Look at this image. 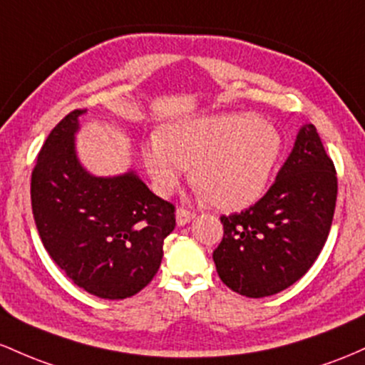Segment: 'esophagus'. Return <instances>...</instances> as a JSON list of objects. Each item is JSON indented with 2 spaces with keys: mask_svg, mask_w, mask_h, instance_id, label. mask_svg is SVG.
I'll return each mask as SVG.
<instances>
[{
  "mask_svg": "<svg viewBox=\"0 0 365 365\" xmlns=\"http://www.w3.org/2000/svg\"><path fill=\"white\" fill-rule=\"evenodd\" d=\"M195 215H196L195 212L179 207L178 212H175V220H178V226H184V224H187L191 219H195Z\"/></svg>",
  "mask_w": 365,
  "mask_h": 365,
  "instance_id": "1",
  "label": "esophagus"
}]
</instances>
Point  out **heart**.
<instances>
[{
	"label": "heart",
	"mask_w": 365,
	"mask_h": 365,
	"mask_svg": "<svg viewBox=\"0 0 365 365\" xmlns=\"http://www.w3.org/2000/svg\"><path fill=\"white\" fill-rule=\"evenodd\" d=\"M281 153L279 130L253 113L187 118L143 146V160L162 193H170L193 165V186L222 210L257 202Z\"/></svg>",
	"instance_id": "1"
}]
</instances>
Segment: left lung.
Wrapping results in <instances>:
<instances>
[{"label":"left lung","instance_id":"8db88e82","mask_svg":"<svg viewBox=\"0 0 365 365\" xmlns=\"http://www.w3.org/2000/svg\"><path fill=\"white\" fill-rule=\"evenodd\" d=\"M336 195L334 163L314 125L305 124L267 193L247 210L220 217L224 236L214 262L224 284L262 298L297 282L324 247Z\"/></svg>","mask_w":365,"mask_h":365}]
</instances>
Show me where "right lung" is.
<instances>
[{
    "label": "right lung",
    "mask_w": 365,
    "mask_h": 365,
    "mask_svg": "<svg viewBox=\"0 0 365 365\" xmlns=\"http://www.w3.org/2000/svg\"><path fill=\"white\" fill-rule=\"evenodd\" d=\"M84 112L65 115L41 146L31 178L32 215L44 248L73 284L122 300L157 274L175 207L134 172L94 178L83 169L73 134Z\"/></svg>",
    "instance_id": "1"
}]
</instances>
